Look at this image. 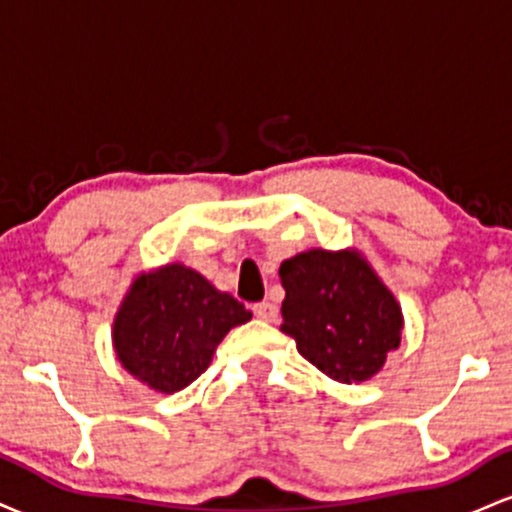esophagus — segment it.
I'll use <instances>...</instances> for the list:
<instances>
[{"label": "esophagus", "mask_w": 512, "mask_h": 512, "mask_svg": "<svg viewBox=\"0 0 512 512\" xmlns=\"http://www.w3.org/2000/svg\"><path fill=\"white\" fill-rule=\"evenodd\" d=\"M252 313H255L257 320H262V322H274L276 315H279V310H276L274 303L262 301V303H255V308H252Z\"/></svg>", "instance_id": "obj_1"}]
</instances>
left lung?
<instances>
[{
	"label": "left lung",
	"instance_id": "8db88e82",
	"mask_svg": "<svg viewBox=\"0 0 512 512\" xmlns=\"http://www.w3.org/2000/svg\"><path fill=\"white\" fill-rule=\"evenodd\" d=\"M281 332L337 383H363L402 342L397 298L356 250H308L279 267Z\"/></svg>",
	"mask_w": 512,
	"mask_h": 512
}]
</instances>
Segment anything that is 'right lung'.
<instances>
[{
	"instance_id": "add662e5",
	"label": "right lung",
	"mask_w": 512,
	"mask_h": 512,
	"mask_svg": "<svg viewBox=\"0 0 512 512\" xmlns=\"http://www.w3.org/2000/svg\"><path fill=\"white\" fill-rule=\"evenodd\" d=\"M250 317L195 269L166 264L129 286L113 322L117 361L151 390L173 395L195 383L221 339Z\"/></svg>"
}]
</instances>
